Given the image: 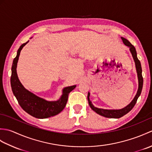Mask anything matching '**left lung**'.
I'll return each mask as SVG.
<instances>
[{
  "label": "left lung",
  "mask_w": 152,
  "mask_h": 152,
  "mask_svg": "<svg viewBox=\"0 0 152 152\" xmlns=\"http://www.w3.org/2000/svg\"><path fill=\"white\" fill-rule=\"evenodd\" d=\"M121 38L124 44L129 48L132 56H133V59L134 61L135 66H136V70L137 72L138 80V91L136 95H135L133 101L130 102V104H129L127 106H125V108L122 109H119V110H107V109H102V108H99L95 107V106L92 104L91 101H90L89 99L90 93L89 92L88 94V102L90 107H91V108L93 110L95 111L96 114L108 118H119L122 117V116H124V115L127 114L128 112H129L131 110L133 109L135 104H136L138 98L139 97V96L141 94V91H142V86H143V78H142V75L141 64H140V61L138 59L136 49H135L134 46H133V45L130 43V42L127 40L126 38L124 37H121Z\"/></svg>",
  "instance_id": "left-lung-1"
}]
</instances>
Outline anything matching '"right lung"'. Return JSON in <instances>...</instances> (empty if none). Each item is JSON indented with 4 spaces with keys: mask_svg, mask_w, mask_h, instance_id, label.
I'll list each match as a JSON object with an SVG mask.
<instances>
[{
    "mask_svg": "<svg viewBox=\"0 0 152 152\" xmlns=\"http://www.w3.org/2000/svg\"><path fill=\"white\" fill-rule=\"evenodd\" d=\"M28 42L23 44L19 47L17 56L13 61L10 78L12 89L16 99L18 100L19 104L23 110L34 118L40 119L48 118L59 114L63 110L66 106L69 94L76 88V86L64 88L63 89V94L60 99L56 101H46L25 89L18 78L16 68L21 50L28 43Z\"/></svg>",
    "mask_w": 152,
    "mask_h": 152,
    "instance_id": "1",
    "label": "right lung"
}]
</instances>
